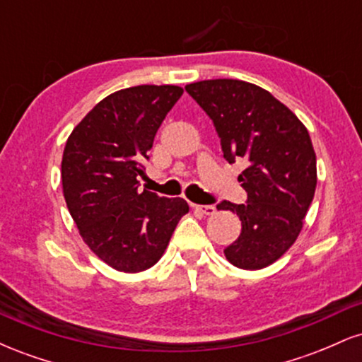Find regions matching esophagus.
<instances>
[{
    "label": "esophagus",
    "mask_w": 362,
    "mask_h": 362,
    "mask_svg": "<svg viewBox=\"0 0 362 362\" xmlns=\"http://www.w3.org/2000/svg\"><path fill=\"white\" fill-rule=\"evenodd\" d=\"M192 207L195 211H197V213H201V214H206V216H211V214H214L216 213V207L213 206V204H192Z\"/></svg>",
    "instance_id": "34e87169"
}]
</instances>
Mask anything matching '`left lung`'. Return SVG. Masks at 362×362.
<instances>
[{"label": "left lung", "mask_w": 362, "mask_h": 362, "mask_svg": "<svg viewBox=\"0 0 362 362\" xmlns=\"http://www.w3.org/2000/svg\"><path fill=\"white\" fill-rule=\"evenodd\" d=\"M185 91L213 120L230 163L247 161L238 180L245 204L221 201L242 221L224 248L235 267L257 271L296 242L317 187V156L301 120L267 90L240 80L190 83Z\"/></svg>", "instance_id": "obj_1"}]
</instances>
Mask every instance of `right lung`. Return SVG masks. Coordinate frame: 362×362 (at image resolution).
I'll use <instances>...</instances> for the list:
<instances>
[{"instance_id": "right-lung-1", "label": "right lung", "mask_w": 362, "mask_h": 362, "mask_svg": "<svg viewBox=\"0 0 362 362\" xmlns=\"http://www.w3.org/2000/svg\"><path fill=\"white\" fill-rule=\"evenodd\" d=\"M182 93L175 85L115 91L85 115L66 143L61 178L69 214L91 252L117 271L153 267L189 213L182 197L139 190L156 131Z\"/></svg>"}]
</instances>
